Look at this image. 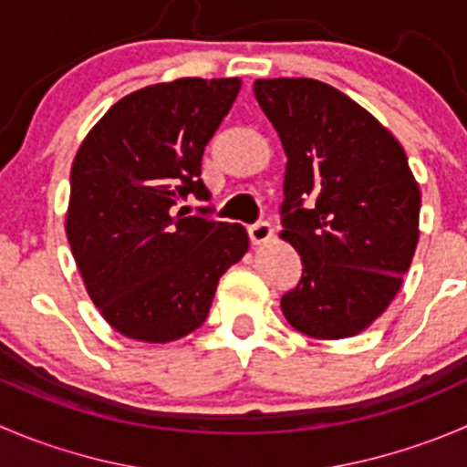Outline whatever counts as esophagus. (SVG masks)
I'll list each match as a JSON object with an SVG mask.
<instances>
[{"label":"esophagus","mask_w":467,"mask_h":467,"mask_svg":"<svg viewBox=\"0 0 467 467\" xmlns=\"http://www.w3.org/2000/svg\"><path fill=\"white\" fill-rule=\"evenodd\" d=\"M248 234H251V242L255 244V246H262V244H266L274 237V228H271V223H266V221H260V223L248 228Z\"/></svg>","instance_id":"obj_1"}]
</instances>
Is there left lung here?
Returning a JSON list of instances; mask_svg holds the SVG:
<instances>
[{"label": "left lung", "mask_w": 467, "mask_h": 467, "mask_svg": "<svg viewBox=\"0 0 467 467\" xmlns=\"http://www.w3.org/2000/svg\"><path fill=\"white\" fill-rule=\"evenodd\" d=\"M287 155L283 233L303 275L280 298L317 339L358 335L386 312L420 239V187L401 143L342 90L278 77L253 84Z\"/></svg>", "instance_id": "left-lung-1"}]
</instances>
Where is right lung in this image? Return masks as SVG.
<instances>
[{"label": "right lung", "mask_w": 467, "mask_h": 467, "mask_svg": "<svg viewBox=\"0 0 467 467\" xmlns=\"http://www.w3.org/2000/svg\"><path fill=\"white\" fill-rule=\"evenodd\" d=\"M239 88V77L146 86L113 104L77 150L67 242L90 301L125 337L166 344L193 333L219 278L248 251L244 225L175 212L189 193L210 198L202 152Z\"/></svg>", "instance_id": "obj_1"}]
</instances>
